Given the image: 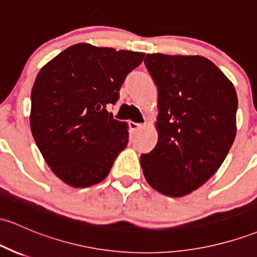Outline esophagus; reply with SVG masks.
Segmentation results:
<instances>
[{
  "label": "esophagus",
  "mask_w": 257,
  "mask_h": 257,
  "mask_svg": "<svg viewBox=\"0 0 257 257\" xmlns=\"http://www.w3.org/2000/svg\"><path fill=\"white\" fill-rule=\"evenodd\" d=\"M129 128H131V131L133 132V133H138V132L143 128V124L135 123V122H129Z\"/></svg>",
  "instance_id": "esophagus-1"
}]
</instances>
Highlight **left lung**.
<instances>
[{
  "instance_id": "8db88e82",
  "label": "left lung",
  "mask_w": 257,
  "mask_h": 257,
  "mask_svg": "<svg viewBox=\"0 0 257 257\" xmlns=\"http://www.w3.org/2000/svg\"><path fill=\"white\" fill-rule=\"evenodd\" d=\"M159 90V142L143 154L145 179L171 197L200 188L221 167L236 133L238 97L230 80L202 56L146 55Z\"/></svg>"
}]
</instances>
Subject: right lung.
<instances>
[{"instance_id": "1", "label": "right lung", "mask_w": 257, "mask_h": 257, "mask_svg": "<svg viewBox=\"0 0 257 257\" xmlns=\"http://www.w3.org/2000/svg\"><path fill=\"white\" fill-rule=\"evenodd\" d=\"M144 56L77 44L39 72L32 90L30 128L46 163L66 184H97L125 149L126 124L107 108L115 105L126 75Z\"/></svg>"}]
</instances>
